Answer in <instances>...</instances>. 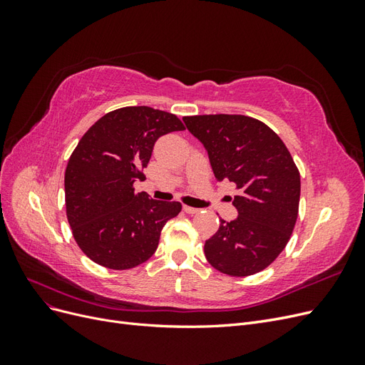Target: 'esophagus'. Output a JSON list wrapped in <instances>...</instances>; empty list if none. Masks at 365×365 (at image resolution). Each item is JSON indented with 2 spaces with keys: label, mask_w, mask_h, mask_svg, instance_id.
Wrapping results in <instances>:
<instances>
[{
  "label": "esophagus",
  "mask_w": 365,
  "mask_h": 365,
  "mask_svg": "<svg viewBox=\"0 0 365 365\" xmlns=\"http://www.w3.org/2000/svg\"><path fill=\"white\" fill-rule=\"evenodd\" d=\"M182 210L185 213H189V215H196L197 212H200V208H195V207H189V205H184L182 207Z\"/></svg>",
  "instance_id": "1"
}]
</instances>
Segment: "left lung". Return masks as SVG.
Instances as JSON below:
<instances>
[{"instance_id": "left-lung-1", "label": "left lung", "mask_w": 365, "mask_h": 365, "mask_svg": "<svg viewBox=\"0 0 365 365\" xmlns=\"http://www.w3.org/2000/svg\"><path fill=\"white\" fill-rule=\"evenodd\" d=\"M207 149L217 181L235 182L239 216L220 219L204 252L217 271L247 277L279 257L298 216L300 172L282 138L263 121L236 114L184 117Z\"/></svg>"}]
</instances>
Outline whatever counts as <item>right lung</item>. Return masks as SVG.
<instances>
[{
  "label": "right lung",
  "instance_id": "1",
  "mask_svg": "<svg viewBox=\"0 0 365 365\" xmlns=\"http://www.w3.org/2000/svg\"><path fill=\"white\" fill-rule=\"evenodd\" d=\"M184 130L175 114L126 106L98 118L77 143L65 170V207L74 240L97 264L130 269L157 251L161 230L181 204L134 192L153 145Z\"/></svg>",
  "mask_w": 365,
  "mask_h": 365
}]
</instances>
